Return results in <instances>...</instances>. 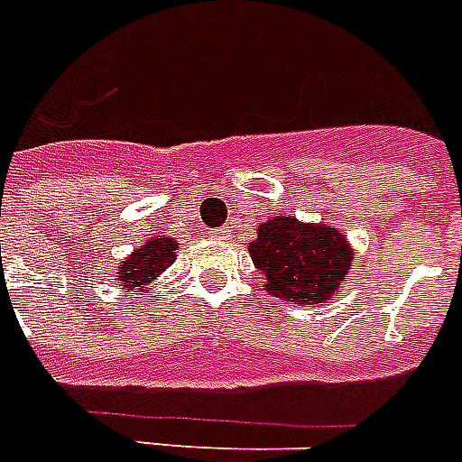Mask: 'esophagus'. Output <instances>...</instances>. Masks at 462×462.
<instances>
[{"mask_svg": "<svg viewBox=\"0 0 462 462\" xmlns=\"http://www.w3.org/2000/svg\"><path fill=\"white\" fill-rule=\"evenodd\" d=\"M212 236H215V238H219V240H224L228 236V226L215 228V231H212Z\"/></svg>", "mask_w": 462, "mask_h": 462, "instance_id": "34e87169", "label": "esophagus"}]
</instances>
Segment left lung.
<instances>
[{
	"mask_svg": "<svg viewBox=\"0 0 462 462\" xmlns=\"http://www.w3.org/2000/svg\"><path fill=\"white\" fill-rule=\"evenodd\" d=\"M252 263L266 278L271 297L313 306L338 297L353 266V245L329 224H306L278 215L259 224L250 245Z\"/></svg>",
	"mask_w": 462,
	"mask_h": 462,
	"instance_id": "8db88e82",
	"label": "left lung"
}]
</instances>
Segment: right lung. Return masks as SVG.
<instances>
[{"label":"right lung","mask_w":462,"mask_h":462,"mask_svg":"<svg viewBox=\"0 0 462 462\" xmlns=\"http://www.w3.org/2000/svg\"><path fill=\"white\" fill-rule=\"evenodd\" d=\"M177 243L171 236H153L142 247H135L124 262L118 263L116 280L118 290H140L142 285H149L159 280L177 257ZM149 290V287H147Z\"/></svg>","instance_id":"add662e5"}]
</instances>
